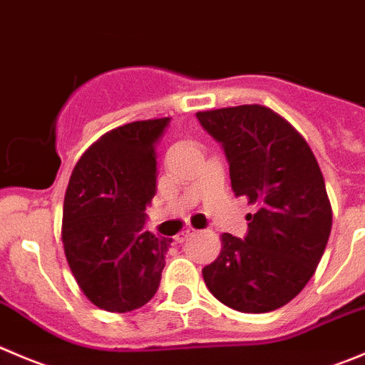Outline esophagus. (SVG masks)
I'll list each match as a JSON object with an SVG mask.
<instances>
[{"mask_svg":"<svg viewBox=\"0 0 365 365\" xmlns=\"http://www.w3.org/2000/svg\"><path fill=\"white\" fill-rule=\"evenodd\" d=\"M194 233H196V230H194V228H189V230H185V232L178 233V235L175 237V240H176V242H185V240L189 239L190 235H194Z\"/></svg>","mask_w":365,"mask_h":365,"instance_id":"obj_1","label":"esophagus"}]
</instances>
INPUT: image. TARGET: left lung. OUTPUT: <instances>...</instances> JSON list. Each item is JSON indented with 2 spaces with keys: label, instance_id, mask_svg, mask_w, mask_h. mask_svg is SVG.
<instances>
[{
  "label": "left lung",
  "instance_id": "1",
  "mask_svg": "<svg viewBox=\"0 0 365 365\" xmlns=\"http://www.w3.org/2000/svg\"><path fill=\"white\" fill-rule=\"evenodd\" d=\"M222 146L235 196L258 205L244 239L222 233L221 255L203 267L208 291L239 312L287 305L303 291L327 247L331 207L307 140L262 105L197 112Z\"/></svg>",
  "mask_w": 365,
  "mask_h": 365
}]
</instances>
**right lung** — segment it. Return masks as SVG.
I'll use <instances>...</instances> for the list:
<instances>
[{"label": "right lung", "instance_id": "obj_1", "mask_svg": "<svg viewBox=\"0 0 365 365\" xmlns=\"http://www.w3.org/2000/svg\"><path fill=\"white\" fill-rule=\"evenodd\" d=\"M169 118L105 133L73 169L63 197L62 242L83 294L108 312H130L158 291L173 239L144 230L157 194V146Z\"/></svg>", "mask_w": 365, "mask_h": 365}]
</instances>
